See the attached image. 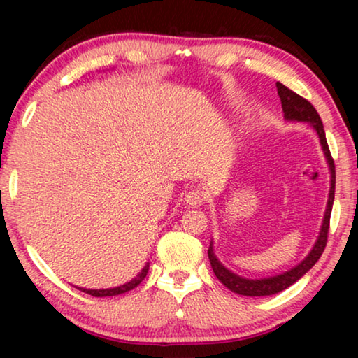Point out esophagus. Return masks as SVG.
<instances>
[{
	"label": "esophagus",
	"instance_id": "34e87169",
	"mask_svg": "<svg viewBox=\"0 0 358 358\" xmlns=\"http://www.w3.org/2000/svg\"><path fill=\"white\" fill-rule=\"evenodd\" d=\"M185 203L189 208H199L203 203V194L201 191H191L185 196Z\"/></svg>",
	"mask_w": 358,
	"mask_h": 358
}]
</instances>
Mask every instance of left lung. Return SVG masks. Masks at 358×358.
Segmentation results:
<instances>
[{
    "instance_id": "obj_1",
    "label": "left lung",
    "mask_w": 358,
    "mask_h": 358,
    "mask_svg": "<svg viewBox=\"0 0 358 358\" xmlns=\"http://www.w3.org/2000/svg\"><path fill=\"white\" fill-rule=\"evenodd\" d=\"M276 88H278V96H280V99H281L284 120L294 121V123H296V121H300V123H308L314 131H316L319 142H320V148H322V151H324V157H325L327 166H329V172H330L329 201H327L324 220H322V224H320L319 235H317L316 241H314L311 251L306 254V257L303 259L301 262L292 266V268H289L287 271H282V273H280V275L268 276V278H259V280H251V278H245V276L234 273L232 270H229L227 266H224L221 260L216 257L213 240L210 241L208 259H210L211 268H213L216 278L229 290H232V292L238 294V295H245V296L275 295L278 292H281V290L292 286L294 282L299 281L303 275L308 273V271L313 268L314 264L317 262L319 257L322 256V252L325 250L331 207H333V201H335V164H333L329 145H327L322 120H320L319 113L316 112V108H314L306 99H303L301 96L294 93L292 90L284 87V85L280 82H276Z\"/></svg>"
}]
</instances>
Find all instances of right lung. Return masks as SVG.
<instances>
[{
    "mask_svg": "<svg viewBox=\"0 0 358 358\" xmlns=\"http://www.w3.org/2000/svg\"><path fill=\"white\" fill-rule=\"evenodd\" d=\"M148 268H150V262L145 264L143 268L138 271V273L134 278H132V280H129L128 282L121 284V286H117V287H108V289H87V287H77V286H74V287H77L78 290H82V292H85V294L93 295V296H113V295H120V294L129 292V290L137 287L138 284L143 281V278L147 276Z\"/></svg>",
    "mask_w": 358,
    "mask_h": 358,
    "instance_id": "right-lung-1",
    "label": "right lung"
}]
</instances>
